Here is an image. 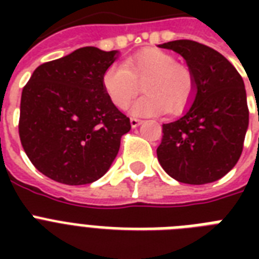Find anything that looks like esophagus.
Here are the masks:
<instances>
[{
    "instance_id": "1",
    "label": "esophagus",
    "mask_w": 259,
    "mask_h": 259,
    "mask_svg": "<svg viewBox=\"0 0 259 259\" xmlns=\"http://www.w3.org/2000/svg\"><path fill=\"white\" fill-rule=\"evenodd\" d=\"M141 119H138V118H130V125L132 127H137V126L141 125Z\"/></svg>"
}]
</instances>
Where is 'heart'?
<instances>
[{"label": "heart", "instance_id": "obj_1", "mask_svg": "<svg viewBox=\"0 0 259 259\" xmlns=\"http://www.w3.org/2000/svg\"><path fill=\"white\" fill-rule=\"evenodd\" d=\"M144 82L140 98L130 106L137 117L176 113L184 107L193 93V78L185 67L176 64L172 55L157 48H146L126 60L106 68L102 86L115 107L125 109L138 91V82Z\"/></svg>", "mask_w": 259, "mask_h": 259}]
</instances>
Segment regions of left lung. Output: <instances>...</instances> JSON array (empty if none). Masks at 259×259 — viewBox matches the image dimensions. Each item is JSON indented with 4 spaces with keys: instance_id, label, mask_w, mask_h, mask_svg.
Masks as SVG:
<instances>
[{
    "instance_id": "1",
    "label": "left lung",
    "mask_w": 259,
    "mask_h": 259,
    "mask_svg": "<svg viewBox=\"0 0 259 259\" xmlns=\"http://www.w3.org/2000/svg\"><path fill=\"white\" fill-rule=\"evenodd\" d=\"M160 48L183 56L193 78V93L183 117L162 125L158 162L185 184L219 180L241 157L249 127L243 79L223 55L200 42L175 40Z\"/></svg>"
}]
</instances>
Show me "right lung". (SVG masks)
<instances>
[{"label": "right lung", "instance_id": "obj_1", "mask_svg": "<svg viewBox=\"0 0 259 259\" xmlns=\"http://www.w3.org/2000/svg\"><path fill=\"white\" fill-rule=\"evenodd\" d=\"M118 55L83 47L34 70L22 90L18 133L38 172L62 184L83 185L109 170L132 127L102 86Z\"/></svg>", "mask_w": 259, "mask_h": 259}]
</instances>
